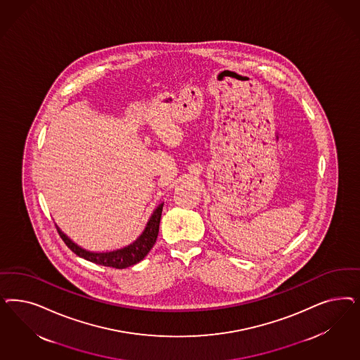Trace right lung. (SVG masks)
Instances as JSON below:
<instances>
[{
	"label": "right lung",
	"instance_id": "1",
	"mask_svg": "<svg viewBox=\"0 0 360 360\" xmlns=\"http://www.w3.org/2000/svg\"><path fill=\"white\" fill-rule=\"evenodd\" d=\"M162 212V204H160L158 208L155 209V212H153L151 219L148 221L144 232L141 233V236L135 243L128 245L123 249L115 250V252H110V253L87 252V250L79 248L78 245L74 244L70 238H68L63 233L59 231L58 226H57V231H58L60 238L63 240V243L68 245V248H70V250H72L75 255H79L82 258H84L90 262H94L96 265H102V266L126 269V267L138 264L146 255L150 253V250L156 243L158 234H159Z\"/></svg>",
	"mask_w": 360,
	"mask_h": 360
}]
</instances>
